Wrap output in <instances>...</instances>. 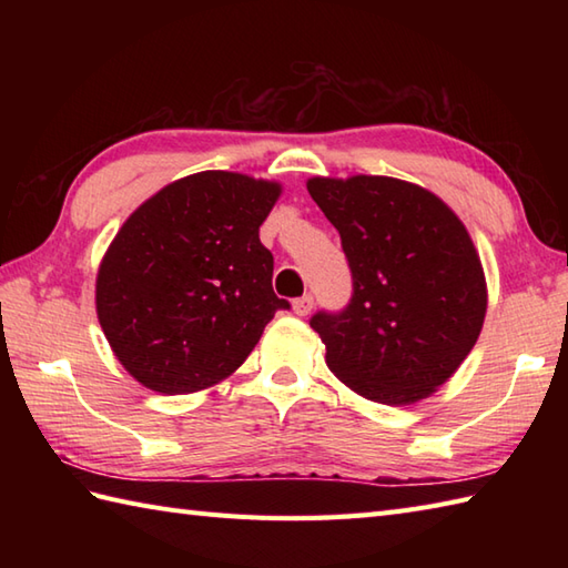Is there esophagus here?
<instances>
[{"label": "esophagus", "mask_w": 568, "mask_h": 568, "mask_svg": "<svg viewBox=\"0 0 568 568\" xmlns=\"http://www.w3.org/2000/svg\"><path fill=\"white\" fill-rule=\"evenodd\" d=\"M312 305H315V297H312V295H303V297L293 300V310H295L297 317H307Z\"/></svg>", "instance_id": "34e87169"}]
</instances>
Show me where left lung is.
Listing matches in <instances>:
<instances>
[{"label":"left lung","mask_w":568,"mask_h":568,"mask_svg":"<svg viewBox=\"0 0 568 568\" xmlns=\"http://www.w3.org/2000/svg\"><path fill=\"white\" fill-rule=\"evenodd\" d=\"M307 190L352 271L346 307L310 320L327 366L373 403L422 400L484 327L486 277L466 226L437 195L395 178H312Z\"/></svg>","instance_id":"obj_1"}]
</instances>
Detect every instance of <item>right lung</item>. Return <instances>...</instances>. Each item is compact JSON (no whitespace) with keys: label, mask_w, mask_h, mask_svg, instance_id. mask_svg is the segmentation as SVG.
Instances as JSON below:
<instances>
[{"label":"right lung","mask_w":568,"mask_h":568,"mask_svg":"<svg viewBox=\"0 0 568 568\" xmlns=\"http://www.w3.org/2000/svg\"><path fill=\"white\" fill-rule=\"evenodd\" d=\"M281 185L204 171L163 187L119 229L98 273V317L146 388L195 393L234 373L291 303L273 293L258 226Z\"/></svg>","instance_id":"right-lung-1"}]
</instances>
